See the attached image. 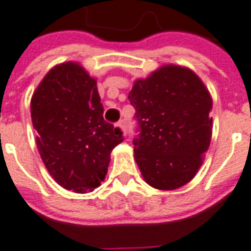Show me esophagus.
<instances>
[{"label": "esophagus", "mask_w": 251, "mask_h": 251, "mask_svg": "<svg viewBox=\"0 0 251 251\" xmlns=\"http://www.w3.org/2000/svg\"><path fill=\"white\" fill-rule=\"evenodd\" d=\"M116 128L120 129V132H122L123 135H126V132H127V129H126V120H120V122H118Z\"/></svg>", "instance_id": "34e87169"}]
</instances>
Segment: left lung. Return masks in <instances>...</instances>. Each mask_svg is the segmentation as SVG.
Segmentation results:
<instances>
[{"mask_svg": "<svg viewBox=\"0 0 251 251\" xmlns=\"http://www.w3.org/2000/svg\"><path fill=\"white\" fill-rule=\"evenodd\" d=\"M128 100L140 132L135 159L150 186L174 190L193 179L211 141V96L192 70L166 65L136 80Z\"/></svg>", "mask_w": 251, "mask_h": 251, "instance_id": "obj_1", "label": "left lung"}]
</instances>
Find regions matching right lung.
<instances>
[{"mask_svg":"<svg viewBox=\"0 0 251 251\" xmlns=\"http://www.w3.org/2000/svg\"><path fill=\"white\" fill-rule=\"evenodd\" d=\"M36 144L53 179L87 193L103 181L123 133L103 119L97 81L76 62L54 66L31 100Z\"/></svg>","mask_w":251,"mask_h":251,"instance_id":"add662e5","label":"right lung"}]
</instances>
